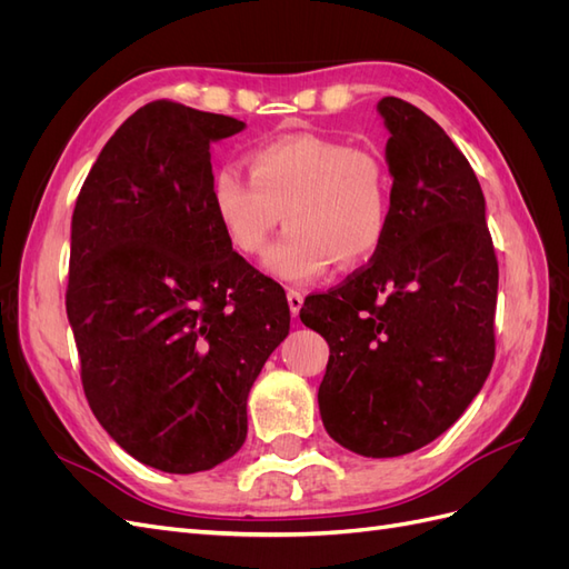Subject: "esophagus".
<instances>
[{
    "label": "esophagus",
    "instance_id": "1",
    "mask_svg": "<svg viewBox=\"0 0 569 569\" xmlns=\"http://www.w3.org/2000/svg\"><path fill=\"white\" fill-rule=\"evenodd\" d=\"M287 303H289L291 318H297L299 311H301V306H303V291L301 289H289L287 291Z\"/></svg>",
    "mask_w": 569,
    "mask_h": 569
}]
</instances>
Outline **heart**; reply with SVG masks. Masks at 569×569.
<instances>
[{
	"mask_svg": "<svg viewBox=\"0 0 569 569\" xmlns=\"http://www.w3.org/2000/svg\"><path fill=\"white\" fill-rule=\"evenodd\" d=\"M249 176L216 170L211 201L218 226L239 256H258L282 218L289 232L263 268L284 282H311L337 261L368 263L391 222V173L380 151L320 134H282L247 153Z\"/></svg>",
	"mask_w": 569,
	"mask_h": 569,
	"instance_id": "1",
	"label": "heart"
}]
</instances>
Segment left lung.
<instances>
[{
  "label": "left lung",
  "instance_id": "obj_1",
  "mask_svg": "<svg viewBox=\"0 0 569 569\" xmlns=\"http://www.w3.org/2000/svg\"><path fill=\"white\" fill-rule=\"evenodd\" d=\"M389 132L391 222L347 284L306 299L301 322L330 343L322 425L366 458L441 437L493 363L498 263L475 170L439 123L399 97L377 101Z\"/></svg>",
  "mask_w": 569,
  "mask_h": 569
}]
</instances>
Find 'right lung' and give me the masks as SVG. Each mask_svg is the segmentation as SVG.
Segmentation results:
<instances>
[{"mask_svg": "<svg viewBox=\"0 0 569 569\" xmlns=\"http://www.w3.org/2000/svg\"><path fill=\"white\" fill-rule=\"evenodd\" d=\"M244 128L153 101L99 151L73 211L84 396L120 449L170 475L242 449L249 391L289 335L282 287L232 251L211 201V144Z\"/></svg>", "mask_w": 569, "mask_h": 569, "instance_id": "1", "label": "right lung"}]
</instances>
